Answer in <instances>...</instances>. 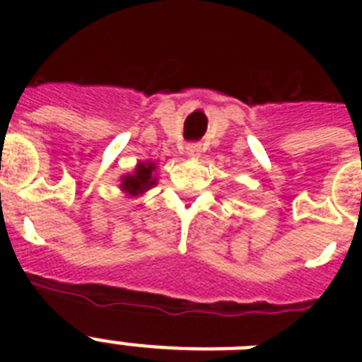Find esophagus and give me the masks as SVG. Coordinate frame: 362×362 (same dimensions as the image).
Masks as SVG:
<instances>
[{"instance_id": "1", "label": "esophagus", "mask_w": 362, "mask_h": 362, "mask_svg": "<svg viewBox=\"0 0 362 362\" xmlns=\"http://www.w3.org/2000/svg\"><path fill=\"white\" fill-rule=\"evenodd\" d=\"M186 153H187V158H197L199 153H201V144H199V142H192V144H187Z\"/></svg>"}]
</instances>
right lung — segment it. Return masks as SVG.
Returning a JSON list of instances; mask_svg holds the SVG:
<instances>
[{
    "mask_svg": "<svg viewBox=\"0 0 362 362\" xmlns=\"http://www.w3.org/2000/svg\"><path fill=\"white\" fill-rule=\"evenodd\" d=\"M153 170H156V165L152 161H144V163H139L133 170V175L122 176V192H125L131 197H136L141 195L146 189L156 186L158 178L153 176Z\"/></svg>",
    "mask_w": 362,
    "mask_h": 362,
    "instance_id": "obj_1",
    "label": "right lung"
}]
</instances>
